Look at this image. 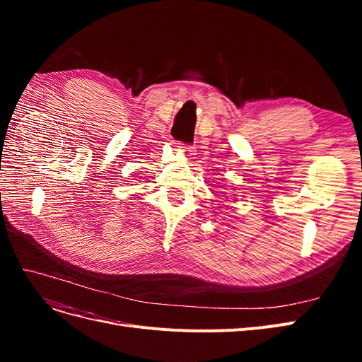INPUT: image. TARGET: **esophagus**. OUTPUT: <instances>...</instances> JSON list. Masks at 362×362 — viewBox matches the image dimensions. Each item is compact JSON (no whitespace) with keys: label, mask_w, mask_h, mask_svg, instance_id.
Returning a JSON list of instances; mask_svg holds the SVG:
<instances>
[{"label":"esophagus","mask_w":362,"mask_h":362,"mask_svg":"<svg viewBox=\"0 0 362 362\" xmlns=\"http://www.w3.org/2000/svg\"><path fill=\"white\" fill-rule=\"evenodd\" d=\"M184 151L187 152V154H192V152H193V146H190V145H185V146H184Z\"/></svg>","instance_id":"esophagus-1"}]
</instances>
